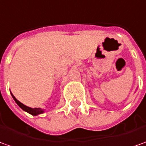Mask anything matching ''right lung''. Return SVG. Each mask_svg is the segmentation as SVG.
I'll use <instances>...</instances> for the list:
<instances>
[{
	"label": "right lung",
	"mask_w": 146,
	"mask_h": 146,
	"mask_svg": "<svg viewBox=\"0 0 146 146\" xmlns=\"http://www.w3.org/2000/svg\"><path fill=\"white\" fill-rule=\"evenodd\" d=\"M11 95H12L13 98L14 99V101L16 102V103L19 106L21 107V109H22L24 111L27 112V113H30L31 115L36 116V115L40 114V113H44V110H41V109H40V108H33H33H30V107H28V106H25V105H24V104H22L21 102H19L18 100L15 98L13 94H11Z\"/></svg>",
	"instance_id": "right-lung-1"
}]
</instances>
